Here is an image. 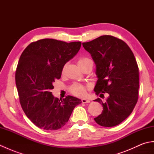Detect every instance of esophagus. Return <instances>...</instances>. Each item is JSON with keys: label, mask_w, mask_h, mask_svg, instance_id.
Masks as SVG:
<instances>
[{"label": "esophagus", "mask_w": 154, "mask_h": 154, "mask_svg": "<svg viewBox=\"0 0 154 154\" xmlns=\"http://www.w3.org/2000/svg\"><path fill=\"white\" fill-rule=\"evenodd\" d=\"M82 101L83 103H90V100L89 99H83L81 100Z\"/></svg>", "instance_id": "34e87169"}]
</instances>
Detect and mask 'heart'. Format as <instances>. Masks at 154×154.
<instances>
[{"mask_svg": "<svg viewBox=\"0 0 154 154\" xmlns=\"http://www.w3.org/2000/svg\"><path fill=\"white\" fill-rule=\"evenodd\" d=\"M91 60L89 58L87 57H81L78 60V65L80 67L81 65L85 63L87 61ZM70 92L73 94L75 96L78 97H83L86 94L87 91V87L80 84H74L71 85L69 88Z\"/></svg>", "mask_w": 154, "mask_h": 154, "instance_id": "heart-1", "label": "heart"}]
</instances>
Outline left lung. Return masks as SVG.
Segmentation results:
<instances>
[{
	"mask_svg": "<svg viewBox=\"0 0 154 154\" xmlns=\"http://www.w3.org/2000/svg\"><path fill=\"white\" fill-rule=\"evenodd\" d=\"M96 65L97 95L109 94L105 102L98 98L103 110L94 118L104 127H112L132 113L138 99L139 69L131 49L122 40L105 35L83 43Z\"/></svg>",
	"mask_w": 154,
	"mask_h": 154,
	"instance_id": "left-lung-1",
	"label": "left lung"
}]
</instances>
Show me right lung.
<instances>
[{
	"label": "right lung",
	"mask_w": 154,
	"mask_h": 154,
	"mask_svg": "<svg viewBox=\"0 0 154 154\" xmlns=\"http://www.w3.org/2000/svg\"><path fill=\"white\" fill-rule=\"evenodd\" d=\"M80 42L54 39L32 42L20 55L15 79L20 103L26 115L40 128L55 130L66 124L81 99L68 95L61 99L50 91L60 79L63 66L77 54Z\"/></svg>",
	"instance_id": "obj_1"
}]
</instances>
